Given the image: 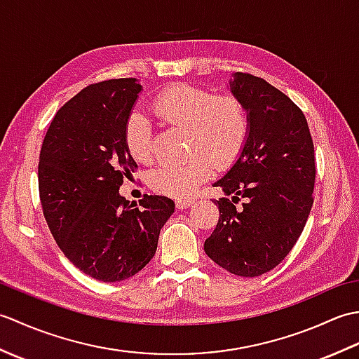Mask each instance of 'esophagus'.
<instances>
[{
  "mask_svg": "<svg viewBox=\"0 0 359 359\" xmlns=\"http://www.w3.org/2000/svg\"><path fill=\"white\" fill-rule=\"evenodd\" d=\"M193 203H194L193 199H179L177 202H175V207H177V210H187L191 207Z\"/></svg>",
  "mask_w": 359,
  "mask_h": 359,
  "instance_id": "esophagus-1",
  "label": "esophagus"
}]
</instances>
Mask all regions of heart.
Masks as SVG:
<instances>
[{
  "mask_svg": "<svg viewBox=\"0 0 359 359\" xmlns=\"http://www.w3.org/2000/svg\"><path fill=\"white\" fill-rule=\"evenodd\" d=\"M151 108L165 125L188 131V156H193L152 171L149 185L160 194L177 199L193 194L210 177L212 165L219 170L230 166L247 142L248 112L234 95L215 97L207 89L180 83L158 93ZM125 143L137 162H151L152 128L143 114L134 112L126 120Z\"/></svg>",
  "mask_w": 359,
  "mask_h": 359,
  "instance_id": "heart-1",
  "label": "heart"
}]
</instances>
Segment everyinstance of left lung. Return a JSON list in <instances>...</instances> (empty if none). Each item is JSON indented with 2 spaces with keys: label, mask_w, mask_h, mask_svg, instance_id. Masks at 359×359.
<instances>
[{
  "label": "left lung",
  "mask_w": 359,
  "mask_h": 359,
  "mask_svg": "<svg viewBox=\"0 0 359 359\" xmlns=\"http://www.w3.org/2000/svg\"><path fill=\"white\" fill-rule=\"evenodd\" d=\"M230 93L245 104L247 142L212 187L231 199L216 201L219 222L203 250L238 276L255 278L284 261L313 205L315 148L306 116L264 79L234 72ZM246 199L242 209L233 203Z\"/></svg>",
  "instance_id": "1"
}]
</instances>
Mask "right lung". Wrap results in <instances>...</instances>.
<instances>
[{"mask_svg":"<svg viewBox=\"0 0 359 359\" xmlns=\"http://www.w3.org/2000/svg\"><path fill=\"white\" fill-rule=\"evenodd\" d=\"M142 89L137 79H118L80 90L53 117L38 163L53 239L80 271L103 282L139 273L174 212L165 196L144 194L137 205L118 193L137 166L125 126Z\"/></svg>","mask_w":359,"mask_h":359,"instance_id":"right-lung-1","label":"right lung"}]
</instances>
